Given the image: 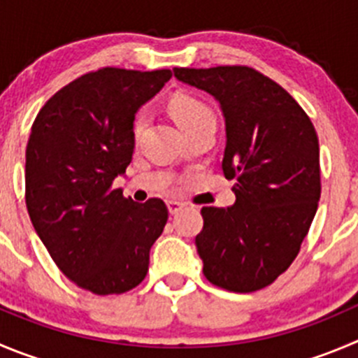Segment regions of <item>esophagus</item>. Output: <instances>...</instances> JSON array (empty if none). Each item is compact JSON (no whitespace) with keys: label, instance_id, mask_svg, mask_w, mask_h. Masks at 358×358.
<instances>
[{"label":"esophagus","instance_id":"obj_1","mask_svg":"<svg viewBox=\"0 0 358 358\" xmlns=\"http://www.w3.org/2000/svg\"><path fill=\"white\" fill-rule=\"evenodd\" d=\"M166 207H169V213L173 216V214H177L179 210L182 209V207H185V203L176 202V200H169V202H166Z\"/></svg>","mask_w":358,"mask_h":358}]
</instances>
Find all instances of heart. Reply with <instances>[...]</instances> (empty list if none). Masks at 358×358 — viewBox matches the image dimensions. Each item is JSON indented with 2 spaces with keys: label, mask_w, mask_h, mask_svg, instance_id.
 I'll return each mask as SVG.
<instances>
[{
  "label": "heart",
  "mask_w": 358,
  "mask_h": 358,
  "mask_svg": "<svg viewBox=\"0 0 358 358\" xmlns=\"http://www.w3.org/2000/svg\"><path fill=\"white\" fill-rule=\"evenodd\" d=\"M172 112H173V115H176L177 122L181 124V128H186V126L193 124V122L200 121V119H203V117L214 115L213 108H210L209 105L203 103V101L199 100V98L188 96V94H185V96L173 98ZM145 122H148V112L145 110L138 112L137 117H135V121H134L135 137H138V135L142 134Z\"/></svg>",
  "instance_id": "b5f03b06"
}]
</instances>
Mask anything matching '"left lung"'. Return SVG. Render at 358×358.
Returning <instances> with one entry per match:
<instances>
[{
  "label": "left lung",
  "mask_w": 358,
  "mask_h": 358,
  "mask_svg": "<svg viewBox=\"0 0 358 358\" xmlns=\"http://www.w3.org/2000/svg\"><path fill=\"white\" fill-rule=\"evenodd\" d=\"M173 75L220 101L221 169L236 181L232 207L202 209L195 244L203 275L228 292L262 290L295 260L318 209L315 126L283 87L250 66L173 68Z\"/></svg>",
  "instance_id": "obj_1"
}]
</instances>
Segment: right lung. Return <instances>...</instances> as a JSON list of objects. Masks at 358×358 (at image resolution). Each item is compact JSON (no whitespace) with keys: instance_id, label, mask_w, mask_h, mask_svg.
I'll return each instance as SVG.
<instances>
[{"instance_id":"right-lung-1","label":"right lung","mask_w":358,"mask_h":358,"mask_svg":"<svg viewBox=\"0 0 358 358\" xmlns=\"http://www.w3.org/2000/svg\"><path fill=\"white\" fill-rule=\"evenodd\" d=\"M170 70L101 68L57 91L36 115L26 148V206L59 271L96 295L142 283L149 251L169 209L112 189L135 148L138 108L159 93Z\"/></svg>"}]
</instances>
